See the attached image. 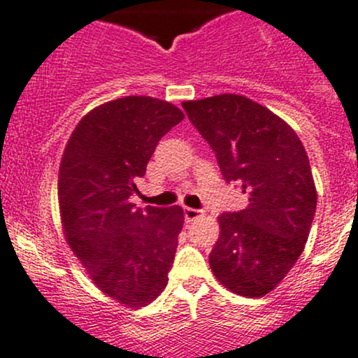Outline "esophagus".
<instances>
[{
	"label": "esophagus",
	"mask_w": 358,
	"mask_h": 358,
	"mask_svg": "<svg viewBox=\"0 0 358 358\" xmlns=\"http://www.w3.org/2000/svg\"><path fill=\"white\" fill-rule=\"evenodd\" d=\"M201 216H202V210L185 208V220L187 221H195V220H199Z\"/></svg>",
	"instance_id": "34e87169"
}]
</instances>
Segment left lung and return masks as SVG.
Instances as JSON below:
<instances>
[{"label": "left lung", "instance_id": "1", "mask_svg": "<svg viewBox=\"0 0 358 358\" xmlns=\"http://www.w3.org/2000/svg\"><path fill=\"white\" fill-rule=\"evenodd\" d=\"M182 106L223 178L248 199L245 209L217 217L210 269L236 295L264 296L295 266L314 220L317 192L306 148L285 120L245 96L220 94Z\"/></svg>", "mask_w": 358, "mask_h": 358}]
</instances>
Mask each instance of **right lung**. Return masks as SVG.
Wrapping results in <instances>:
<instances>
[{
  "label": "right lung",
  "mask_w": 358,
  "mask_h": 358,
  "mask_svg": "<svg viewBox=\"0 0 358 358\" xmlns=\"http://www.w3.org/2000/svg\"><path fill=\"white\" fill-rule=\"evenodd\" d=\"M183 120L171 103L127 96L94 108L71 131L58 175L65 238L101 292L144 307L168 285L183 209H135L130 195L157 142Z\"/></svg>",
  "instance_id": "1"
}]
</instances>
